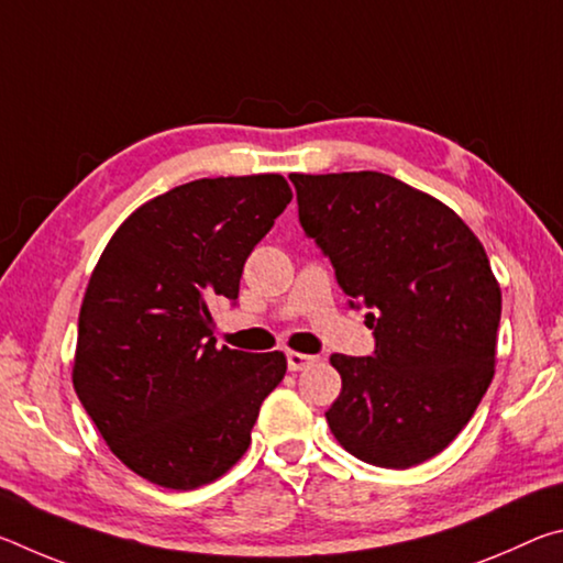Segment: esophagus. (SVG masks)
Masks as SVG:
<instances>
[{
  "instance_id": "esophagus-1",
  "label": "esophagus",
  "mask_w": 563,
  "mask_h": 563,
  "mask_svg": "<svg viewBox=\"0 0 563 563\" xmlns=\"http://www.w3.org/2000/svg\"><path fill=\"white\" fill-rule=\"evenodd\" d=\"M318 357L316 355H305V352H288V367L290 373H300V369H308L310 365H316Z\"/></svg>"
}]
</instances>
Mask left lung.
<instances>
[{"instance_id":"left-lung-1","label":"left lung","mask_w":563,"mask_h":563,"mask_svg":"<svg viewBox=\"0 0 563 563\" xmlns=\"http://www.w3.org/2000/svg\"><path fill=\"white\" fill-rule=\"evenodd\" d=\"M302 231L362 300L373 357H330V432L357 460L409 470L450 446L494 377L501 290L450 206L377 170L290 174Z\"/></svg>"}]
</instances>
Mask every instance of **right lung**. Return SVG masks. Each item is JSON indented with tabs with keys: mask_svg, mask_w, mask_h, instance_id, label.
I'll return each mask as SVG.
<instances>
[{
	"mask_svg": "<svg viewBox=\"0 0 563 563\" xmlns=\"http://www.w3.org/2000/svg\"><path fill=\"white\" fill-rule=\"evenodd\" d=\"M292 190L280 174L201 178L136 208L111 235L79 312L74 389L131 472L188 492L245 454L280 350L216 347V300H235L243 265Z\"/></svg>",
	"mask_w": 563,
	"mask_h": 563,
	"instance_id": "obj_1",
	"label": "right lung"
}]
</instances>
